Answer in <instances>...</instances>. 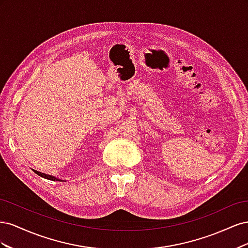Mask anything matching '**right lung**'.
Returning a JSON list of instances; mask_svg holds the SVG:
<instances>
[{"instance_id": "1", "label": "right lung", "mask_w": 248, "mask_h": 248, "mask_svg": "<svg viewBox=\"0 0 248 248\" xmlns=\"http://www.w3.org/2000/svg\"><path fill=\"white\" fill-rule=\"evenodd\" d=\"M37 175L38 176H40V177H42V178H46V179H48V180H52V181H62V180H60V179H57V178H55V177H52V176H50V175H46V174H43V172H40V171H37V170H33Z\"/></svg>"}]
</instances>
